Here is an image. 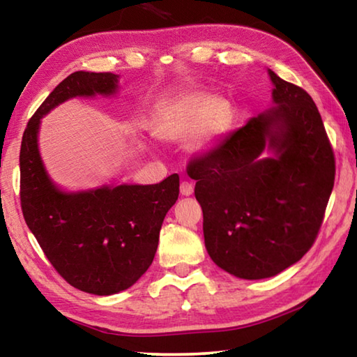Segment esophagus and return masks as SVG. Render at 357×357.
I'll return each mask as SVG.
<instances>
[{"label":"esophagus","instance_id":"esophagus-1","mask_svg":"<svg viewBox=\"0 0 357 357\" xmlns=\"http://www.w3.org/2000/svg\"><path fill=\"white\" fill-rule=\"evenodd\" d=\"M179 190L183 197H190L193 193V185H192V183H189V181H183V183H181Z\"/></svg>","mask_w":357,"mask_h":357}]
</instances>
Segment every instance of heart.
Masks as SVG:
<instances>
[{
  "label": "heart",
  "mask_w": 357,
  "mask_h": 357,
  "mask_svg": "<svg viewBox=\"0 0 357 357\" xmlns=\"http://www.w3.org/2000/svg\"><path fill=\"white\" fill-rule=\"evenodd\" d=\"M231 123L233 105L225 96L192 91L157 107L153 134L167 143L187 138V149L202 154L222 142Z\"/></svg>",
  "instance_id": "b5f03b06"
}]
</instances>
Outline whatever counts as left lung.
Here are the masks:
<instances>
[{
    "instance_id": "left-lung-1",
    "label": "left lung",
    "mask_w": 357,
    "mask_h": 357,
    "mask_svg": "<svg viewBox=\"0 0 357 357\" xmlns=\"http://www.w3.org/2000/svg\"><path fill=\"white\" fill-rule=\"evenodd\" d=\"M268 74L274 84L268 110L187 167L211 259L245 280L280 274L309 252L335 178L315 102Z\"/></svg>"
}]
</instances>
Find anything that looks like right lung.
<instances>
[{"instance_id":"add662e5","label":"right lung","mask_w":357,"mask_h":357,"mask_svg":"<svg viewBox=\"0 0 357 357\" xmlns=\"http://www.w3.org/2000/svg\"><path fill=\"white\" fill-rule=\"evenodd\" d=\"M119 75L78 70L53 89L29 119L20 148V200L28 228L59 275L80 291L110 296L130 288L153 263L179 176L159 184L61 189L39 151L42 118L74 98L116 96Z\"/></svg>"}]
</instances>
